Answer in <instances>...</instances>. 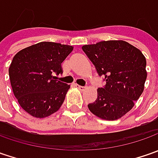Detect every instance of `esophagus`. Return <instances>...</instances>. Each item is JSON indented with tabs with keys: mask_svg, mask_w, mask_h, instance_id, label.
Wrapping results in <instances>:
<instances>
[{
	"mask_svg": "<svg viewBox=\"0 0 158 158\" xmlns=\"http://www.w3.org/2000/svg\"><path fill=\"white\" fill-rule=\"evenodd\" d=\"M75 86H76V88L77 89H79L80 90H83L84 89H85V86H81V85H79V84H75Z\"/></svg>",
	"mask_w": 158,
	"mask_h": 158,
	"instance_id": "1",
	"label": "esophagus"
}]
</instances>
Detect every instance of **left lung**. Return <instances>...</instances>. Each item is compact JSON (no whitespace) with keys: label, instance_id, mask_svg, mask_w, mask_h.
<instances>
[{"label":"left lung","instance_id":"1","mask_svg":"<svg viewBox=\"0 0 158 158\" xmlns=\"http://www.w3.org/2000/svg\"><path fill=\"white\" fill-rule=\"evenodd\" d=\"M82 48L106 82L98 89L97 99L88 105L89 111L106 120L121 118L144 89L147 71L143 52L123 40L101 41Z\"/></svg>","mask_w":158,"mask_h":158}]
</instances>
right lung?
I'll return each instance as SVG.
<instances>
[{"label":"right lung","mask_w":158,"mask_h":158,"mask_svg":"<svg viewBox=\"0 0 158 158\" xmlns=\"http://www.w3.org/2000/svg\"><path fill=\"white\" fill-rule=\"evenodd\" d=\"M73 46L40 42L15 54L9 75L13 93L22 108L36 118H46L63 104L70 85L55 80Z\"/></svg>","instance_id":"obj_1"}]
</instances>
